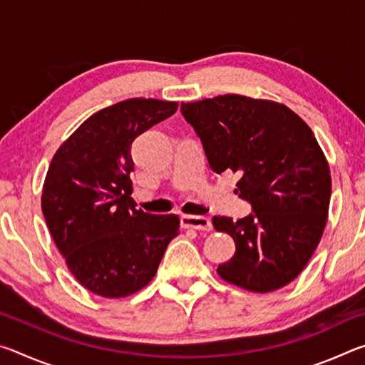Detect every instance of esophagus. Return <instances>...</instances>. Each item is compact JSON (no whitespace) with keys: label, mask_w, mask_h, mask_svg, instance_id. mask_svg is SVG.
<instances>
[{"label":"esophagus","mask_w":365,"mask_h":365,"mask_svg":"<svg viewBox=\"0 0 365 365\" xmlns=\"http://www.w3.org/2000/svg\"><path fill=\"white\" fill-rule=\"evenodd\" d=\"M180 224L183 228H195V230H202V232H209L212 228L211 220L207 217H202V215L183 214L180 217Z\"/></svg>","instance_id":"34e87169"}]
</instances>
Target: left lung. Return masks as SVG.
<instances>
[{
    "label": "left lung",
    "instance_id": "obj_1",
    "mask_svg": "<svg viewBox=\"0 0 365 365\" xmlns=\"http://www.w3.org/2000/svg\"><path fill=\"white\" fill-rule=\"evenodd\" d=\"M215 174L237 172L235 190L251 214L212 219L235 240L233 257L217 274L256 293L275 292L298 277L322 238L331 177L307 123L283 104L222 95L182 103Z\"/></svg>",
    "mask_w": 365,
    "mask_h": 365
}]
</instances>
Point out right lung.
I'll list each match as a JSON object with an SVG mask.
<instances>
[{"mask_svg":"<svg viewBox=\"0 0 365 365\" xmlns=\"http://www.w3.org/2000/svg\"><path fill=\"white\" fill-rule=\"evenodd\" d=\"M178 103L132 98L88 117L54 154L41 211L72 275L91 293L123 298L156 275L178 235L175 214L137 209L133 140L175 114Z\"/></svg>","mask_w":365,"mask_h":365,"instance_id":"1","label":"right lung"}]
</instances>
